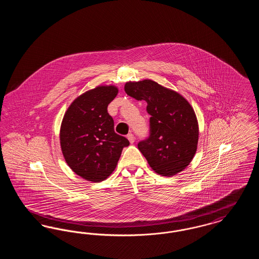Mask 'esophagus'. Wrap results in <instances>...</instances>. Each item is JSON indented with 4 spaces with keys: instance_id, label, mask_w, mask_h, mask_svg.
<instances>
[{
    "instance_id": "esophagus-1",
    "label": "esophagus",
    "mask_w": 259,
    "mask_h": 259,
    "mask_svg": "<svg viewBox=\"0 0 259 259\" xmlns=\"http://www.w3.org/2000/svg\"><path fill=\"white\" fill-rule=\"evenodd\" d=\"M127 139L129 140V142H130L131 144H133V143L135 142V136L133 135L132 133H129V134L127 135Z\"/></svg>"
}]
</instances>
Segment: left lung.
I'll list each match as a JSON object with an SVG mask.
<instances>
[{
    "instance_id": "obj_1",
    "label": "left lung",
    "mask_w": 259,
    "mask_h": 259,
    "mask_svg": "<svg viewBox=\"0 0 259 259\" xmlns=\"http://www.w3.org/2000/svg\"><path fill=\"white\" fill-rule=\"evenodd\" d=\"M127 95L146 101L150 114L149 136L138 148L149 166L159 175L170 177L186 168L197 149V118L182 95L155 81L127 82Z\"/></svg>"
}]
</instances>
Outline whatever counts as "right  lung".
Instances as JSON below:
<instances>
[{
  "instance_id": "add662e5",
  "label": "right lung",
  "mask_w": 259,
  "mask_h": 259,
  "mask_svg": "<svg viewBox=\"0 0 259 259\" xmlns=\"http://www.w3.org/2000/svg\"><path fill=\"white\" fill-rule=\"evenodd\" d=\"M115 87H98L74 100L60 130L62 152L69 167L87 181L99 183L115 169L129 141L114 132L108 106L116 97Z\"/></svg>"
}]
</instances>
